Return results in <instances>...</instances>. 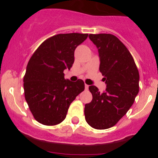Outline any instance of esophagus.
<instances>
[{
  "label": "esophagus",
  "mask_w": 158,
  "mask_h": 158,
  "mask_svg": "<svg viewBox=\"0 0 158 158\" xmlns=\"http://www.w3.org/2000/svg\"><path fill=\"white\" fill-rule=\"evenodd\" d=\"M85 89H86V90H87V89H89V85H86V84H85Z\"/></svg>",
  "instance_id": "34e87169"
}]
</instances>
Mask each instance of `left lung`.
<instances>
[{"label": "left lung", "instance_id": "1", "mask_svg": "<svg viewBox=\"0 0 158 158\" xmlns=\"http://www.w3.org/2000/svg\"><path fill=\"white\" fill-rule=\"evenodd\" d=\"M98 49L100 71L107 85L104 93L89 86L93 100L85 106V120L95 129L115 126L134 104L139 91V73L123 43L111 34H90Z\"/></svg>", "mask_w": 158, "mask_h": 158}]
</instances>
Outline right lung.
Listing matches in <instances>:
<instances>
[{
	"label": "right lung",
	"mask_w": 158,
	"mask_h": 158,
	"mask_svg": "<svg viewBox=\"0 0 158 158\" xmlns=\"http://www.w3.org/2000/svg\"><path fill=\"white\" fill-rule=\"evenodd\" d=\"M88 34H58L43 42L32 54L23 77L25 100L35 120L54 126L65 118L69 105L85 83L65 80L63 71L74 62L75 49Z\"/></svg>",
	"instance_id": "add662e5"
}]
</instances>
